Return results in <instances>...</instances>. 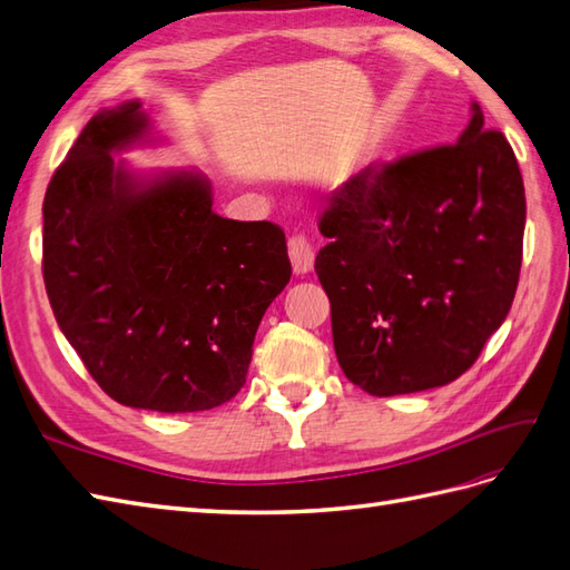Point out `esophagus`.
Masks as SVG:
<instances>
[{
  "instance_id": "esophagus-1",
  "label": "esophagus",
  "mask_w": 570,
  "mask_h": 570,
  "mask_svg": "<svg viewBox=\"0 0 570 570\" xmlns=\"http://www.w3.org/2000/svg\"><path fill=\"white\" fill-rule=\"evenodd\" d=\"M288 257H291V265H294L296 274H308L313 269V262H315L313 240L305 236V233H294V236L288 238Z\"/></svg>"
}]
</instances>
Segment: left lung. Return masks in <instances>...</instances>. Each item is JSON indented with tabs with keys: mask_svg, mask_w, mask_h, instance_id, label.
Returning <instances> with one entry per match:
<instances>
[{
	"mask_svg": "<svg viewBox=\"0 0 570 570\" xmlns=\"http://www.w3.org/2000/svg\"><path fill=\"white\" fill-rule=\"evenodd\" d=\"M315 257L344 375L375 397L448 385L515 298L524 185L499 129L371 164L332 193Z\"/></svg>",
	"mask_w": 570,
	"mask_h": 570,
	"instance_id": "left-lung-1",
	"label": "left lung"
}]
</instances>
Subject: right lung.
<instances>
[{"mask_svg": "<svg viewBox=\"0 0 570 570\" xmlns=\"http://www.w3.org/2000/svg\"><path fill=\"white\" fill-rule=\"evenodd\" d=\"M139 100L81 129L42 202V279L57 325L115 402L204 412L245 385L259 320L291 279L284 230L212 209L197 170L139 175Z\"/></svg>", "mask_w": 570, "mask_h": 570, "instance_id": "add662e5", "label": "right lung"}]
</instances>
